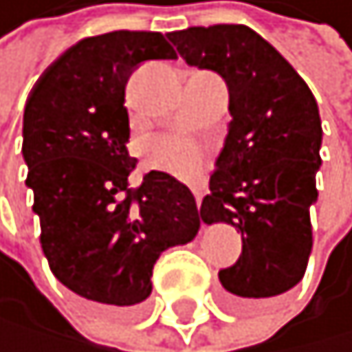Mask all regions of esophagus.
I'll use <instances>...</instances> for the list:
<instances>
[{"label": "esophagus", "mask_w": 352, "mask_h": 352, "mask_svg": "<svg viewBox=\"0 0 352 352\" xmlns=\"http://www.w3.org/2000/svg\"><path fill=\"white\" fill-rule=\"evenodd\" d=\"M194 196H196V205H198V207L203 205V196H205L203 187H194Z\"/></svg>", "instance_id": "obj_1"}]
</instances>
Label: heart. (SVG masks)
Returning <instances> with one entry per match:
<instances>
[{
    "mask_svg": "<svg viewBox=\"0 0 352 352\" xmlns=\"http://www.w3.org/2000/svg\"><path fill=\"white\" fill-rule=\"evenodd\" d=\"M149 158L156 167L178 176H194L203 167V152L196 143L183 136H167L156 141L149 149Z\"/></svg>",
    "mask_w": 352,
    "mask_h": 352,
    "instance_id": "1",
    "label": "heart"
}]
</instances>
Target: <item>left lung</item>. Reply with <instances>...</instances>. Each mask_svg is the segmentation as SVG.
Returning a JSON list of instances; mask_svg holds the SVG:
<instances>
[{"instance_id":"obj_1","label":"left lung","mask_w":352,"mask_h":352,"mask_svg":"<svg viewBox=\"0 0 352 352\" xmlns=\"http://www.w3.org/2000/svg\"><path fill=\"white\" fill-rule=\"evenodd\" d=\"M167 39L187 65L227 83L231 121L200 218L240 231V258L218 278L234 309H260L296 287L309 265V209L318 200L315 174L322 165L318 101L249 25L187 28L167 32Z\"/></svg>"}]
</instances>
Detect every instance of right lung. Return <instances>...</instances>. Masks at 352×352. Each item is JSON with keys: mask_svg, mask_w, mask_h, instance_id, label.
<instances>
[{"mask_svg": "<svg viewBox=\"0 0 352 352\" xmlns=\"http://www.w3.org/2000/svg\"><path fill=\"white\" fill-rule=\"evenodd\" d=\"M152 59H176L161 32L81 39L48 65L23 110L43 256L63 287L110 309L147 300L161 253L200 229L196 198L174 176L152 169L141 187L127 183L138 161L127 149L125 85Z\"/></svg>", "mask_w": 352, "mask_h": 352, "instance_id": "add662e5", "label": "right lung"}]
</instances>
